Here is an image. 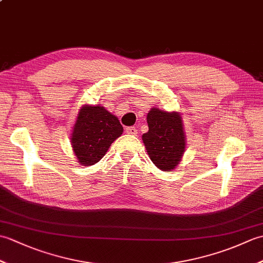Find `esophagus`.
Wrapping results in <instances>:
<instances>
[{"label": "esophagus", "mask_w": 263, "mask_h": 263, "mask_svg": "<svg viewBox=\"0 0 263 263\" xmlns=\"http://www.w3.org/2000/svg\"><path fill=\"white\" fill-rule=\"evenodd\" d=\"M137 128L135 126H126L125 127V132L127 135H131V136H136L137 135Z\"/></svg>", "instance_id": "34e87169"}]
</instances>
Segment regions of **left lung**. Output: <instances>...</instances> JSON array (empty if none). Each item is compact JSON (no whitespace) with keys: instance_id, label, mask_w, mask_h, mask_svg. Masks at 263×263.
Instances as JSON below:
<instances>
[{"instance_id":"obj_1","label":"left lung","mask_w":263,"mask_h":263,"mask_svg":"<svg viewBox=\"0 0 263 263\" xmlns=\"http://www.w3.org/2000/svg\"><path fill=\"white\" fill-rule=\"evenodd\" d=\"M149 130L142 136L147 153L153 163L164 172L174 170L185 150L181 116L152 108L147 115Z\"/></svg>"}]
</instances>
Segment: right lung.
Listing matches in <instances>:
<instances>
[{
	"label": "right lung",
	"mask_w": 263,
	"mask_h": 263,
	"mask_svg": "<svg viewBox=\"0 0 263 263\" xmlns=\"http://www.w3.org/2000/svg\"><path fill=\"white\" fill-rule=\"evenodd\" d=\"M122 132L123 126L119 119L103 106H83L71 136L78 161L83 166L98 163Z\"/></svg>",
	"instance_id": "add662e5"
}]
</instances>
